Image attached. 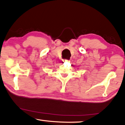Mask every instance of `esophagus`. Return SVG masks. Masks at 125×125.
Segmentation results:
<instances>
[{"label":"esophagus","instance_id":"34e87169","mask_svg":"<svg viewBox=\"0 0 125 125\" xmlns=\"http://www.w3.org/2000/svg\"><path fill=\"white\" fill-rule=\"evenodd\" d=\"M63 62H67V61H69V60H63Z\"/></svg>","mask_w":125,"mask_h":125}]
</instances>
